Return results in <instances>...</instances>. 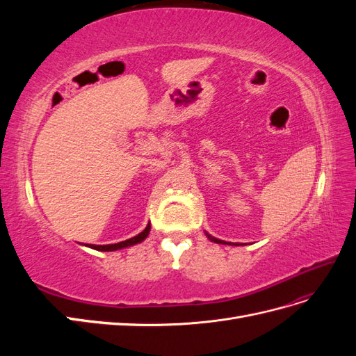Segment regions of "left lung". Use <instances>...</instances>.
Wrapping results in <instances>:
<instances>
[{
  "label": "left lung",
  "instance_id": "1",
  "mask_svg": "<svg viewBox=\"0 0 356 356\" xmlns=\"http://www.w3.org/2000/svg\"><path fill=\"white\" fill-rule=\"evenodd\" d=\"M208 238H209L211 241H213V242H217V243H225V242H222V241H218V239H213V238H211L209 234H208Z\"/></svg>",
  "mask_w": 356,
  "mask_h": 356
}]
</instances>
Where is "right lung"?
<instances>
[{"mask_svg": "<svg viewBox=\"0 0 356 356\" xmlns=\"http://www.w3.org/2000/svg\"><path fill=\"white\" fill-rule=\"evenodd\" d=\"M149 224L147 225V227L144 229V232L139 233L138 236H135V238H131L127 241H123V242H118V243H113V245H88L89 248H92V250H96V251H115V250H122V248H126V246H131V245H136L139 242H143L148 233H149Z\"/></svg>", "mask_w": 356, "mask_h": 356, "instance_id": "obj_1", "label": "right lung"}]
</instances>
